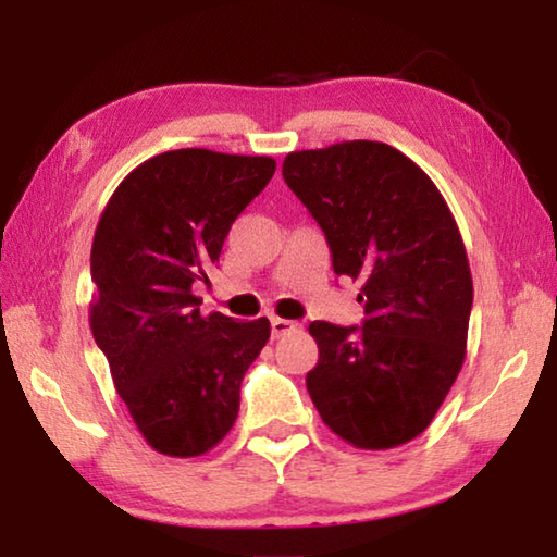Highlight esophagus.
Returning a JSON list of instances; mask_svg holds the SVG:
<instances>
[{
    "label": "esophagus",
    "instance_id": "34e87169",
    "mask_svg": "<svg viewBox=\"0 0 557 557\" xmlns=\"http://www.w3.org/2000/svg\"><path fill=\"white\" fill-rule=\"evenodd\" d=\"M270 324H272V336H285L297 329L295 322H287V319H280V317H272Z\"/></svg>",
    "mask_w": 557,
    "mask_h": 557
}]
</instances>
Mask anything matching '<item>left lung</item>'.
Returning <instances> with one entry per match:
<instances>
[{
	"label": "left lung",
	"instance_id": "1",
	"mask_svg": "<svg viewBox=\"0 0 557 557\" xmlns=\"http://www.w3.org/2000/svg\"><path fill=\"white\" fill-rule=\"evenodd\" d=\"M282 176L322 225L336 275L363 282V326L309 324L314 408L348 445H405L467 354L474 285L455 215L412 159L369 139L292 152Z\"/></svg>",
	"mask_w": 557,
	"mask_h": 557
}]
</instances>
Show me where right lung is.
<instances>
[{
  "mask_svg": "<svg viewBox=\"0 0 557 557\" xmlns=\"http://www.w3.org/2000/svg\"><path fill=\"white\" fill-rule=\"evenodd\" d=\"M272 157L174 149L122 178L90 250V332L147 445L199 457L228 435L240 383L270 338L265 317H203L225 235L275 174Z\"/></svg>",
  "mask_w": 557,
  "mask_h": 557,
  "instance_id": "add662e5",
  "label": "right lung"
}]
</instances>
